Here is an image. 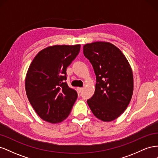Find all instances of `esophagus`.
<instances>
[{
  "instance_id": "34e87169",
  "label": "esophagus",
  "mask_w": 158,
  "mask_h": 158,
  "mask_svg": "<svg viewBox=\"0 0 158 158\" xmlns=\"http://www.w3.org/2000/svg\"><path fill=\"white\" fill-rule=\"evenodd\" d=\"M77 90H78V92L79 93H80V92H82V91L83 90V88H77Z\"/></svg>"
}]
</instances>
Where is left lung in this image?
Masks as SVG:
<instances>
[{"label":"left lung","mask_w":158,"mask_h":158,"mask_svg":"<svg viewBox=\"0 0 158 158\" xmlns=\"http://www.w3.org/2000/svg\"><path fill=\"white\" fill-rule=\"evenodd\" d=\"M83 52L93 66L97 82L88 105L101 121H114L125 111L132 96L131 66L122 51L111 43L87 44Z\"/></svg>","instance_id":"1"}]
</instances>
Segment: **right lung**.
<instances>
[{"mask_svg": "<svg viewBox=\"0 0 158 158\" xmlns=\"http://www.w3.org/2000/svg\"><path fill=\"white\" fill-rule=\"evenodd\" d=\"M80 45H56L40 51L25 79L27 97L41 118L59 123L67 117L78 97L64 80L66 68L80 52Z\"/></svg>", "mask_w": 158, "mask_h": 158, "instance_id": "add662e5", "label": "right lung"}]
</instances>
